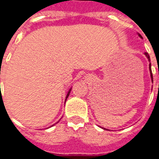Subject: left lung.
<instances>
[{"label": "left lung", "mask_w": 159, "mask_h": 159, "mask_svg": "<svg viewBox=\"0 0 159 159\" xmlns=\"http://www.w3.org/2000/svg\"><path fill=\"white\" fill-rule=\"evenodd\" d=\"M138 34V36H139V37L141 38V39H142V35L140 34ZM144 55H145L146 57H147V58H148V61H149V71H150V76H151L152 83H153V78H152V69H151V63H150V62H151V61H150V56H149V55L147 52L144 53ZM103 130H107V129H105V128H103Z\"/></svg>", "instance_id": "1"}]
</instances>
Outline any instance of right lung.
Wrapping results in <instances>:
<instances>
[{"mask_svg":"<svg viewBox=\"0 0 159 159\" xmlns=\"http://www.w3.org/2000/svg\"><path fill=\"white\" fill-rule=\"evenodd\" d=\"M70 90H71V88H70V89H69V91H68L67 94H66V99H65V102L66 101V99H67V98L69 97V95H70ZM58 122L59 121H57V123H58ZM51 126H52V125H51Z\"/></svg>","mask_w":159,"mask_h":159,"instance_id":"right-lung-1","label":"right lung"}]
</instances>
